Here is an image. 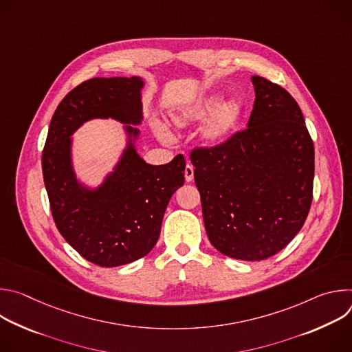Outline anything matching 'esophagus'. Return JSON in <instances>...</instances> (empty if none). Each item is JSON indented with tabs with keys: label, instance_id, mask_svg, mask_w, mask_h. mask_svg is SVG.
Returning <instances> with one entry per match:
<instances>
[{
	"label": "esophagus",
	"instance_id": "obj_1",
	"mask_svg": "<svg viewBox=\"0 0 352 352\" xmlns=\"http://www.w3.org/2000/svg\"><path fill=\"white\" fill-rule=\"evenodd\" d=\"M185 179H186V182H190L193 179V166L189 163L185 167Z\"/></svg>",
	"mask_w": 352,
	"mask_h": 352
}]
</instances>
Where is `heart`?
Instances as JSON below:
<instances>
[{
	"instance_id": "b5f03b06",
	"label": "heart",
	"mask_w": 352,
	"mask_h": 352,
	"mask_svg": "<svg viewBox=\"0 0 352 352\" xmlns=\"http://www.w3.org/2000/svg\"><path fill=\"white\" fill-rule=\"evenodd\" d=\"M243 114L245 107L241 100L224 103L223 94L213 93L173 114L171 124L175 128H186L204 122L209 118L202 128V139L206 146L214 147L223 144L232 136Z\"/></svg>"
}]
</instances>
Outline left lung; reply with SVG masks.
<instances>
[{
	"mask_svg": "<svg viewBox=\"0 0 352 352\" xmlns=\"http://www.w3.org/2000/svg\"><path fill=\"white\" fill-rule=\"evenodd\" d=\"M248 128L190 152L212 245L239 261H263L302 228L312 204L315 148L294 97L252 76Z\"/></svg>",
	"mask_w": 352,
	"mask_h": 352,
	"instance_id": "obj_1",
	"label": "left lung"
}]
</instances>
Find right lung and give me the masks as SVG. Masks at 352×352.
I'll use <instances>...</instances> for the list:
<instances>
[{"label": "right lung", "mask_w": 352, "mask_h": 352, "mask_svg": "<svg viewBox=\"0 0 352 352\" xmlns=\"http://www.w3.org/2000/svg\"><path fill=\"white\" fill-rule=\"evenodd\" d=\"M142 78H93L72 89L50 122L41 156L50 209L61 235L86 261L116 267L146 256L156 245L164 212L185 182V159L147 164L136 153L139 129L126 126L129 144L105 182L89 190L72 168L70 135L93 118L142 121Z\"/></svg>", "instance_id": "add662e5"}]
</instances>
